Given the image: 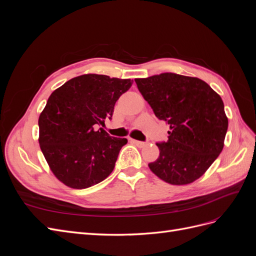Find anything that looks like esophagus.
Segmentation results:
<instances>
[{
    "instance_id": "1",
    "label": "esophagus",
    "mask_w": 256,
    "mask_h": 256,
    "mask_svg": "<svg viewBox=\"0 0 256 256\" xmlns=\"http://www.w3.org/2000/svg\"><path fill=\"white\" fill-rule=\"evenodd\" d=\"M131 142H132L134 145H136L138 147H144V146L147 145L145 142H141V141H138V140H131Z\"/></svg>"
}]
</instances>
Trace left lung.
Masks as SVG:
<instances>
[{"label": "left lung", "instance_id": "obj_1", "mask_svg": "<svg viewBox=\"0 0 256 256\" xmlns=\"http://www.w3.org/2000/svg\"><path fill=\"white\" fill-rule=\"evenodd\" d=\"M134 81L154 115L170 125L150 171L171 184L196 180L223 150L228 120L221 97L194 76L164 72Z\"/></svg>", "mask_w": 256, "mask_h": 256}]
</instances>
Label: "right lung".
I'll return each mask as SVG.
<instances>
[{
  "instance_id": "right-lung-1",
  "label": "right lung",
  "mask_w": 256,
  "mask_h": 256,
  "mask_svg": "<svg viewBox=\"0 0 256 256\" xmlns=\"http://www.w3.org/2000/svg\"><path fill=\"white\" fill-rule=\"evenodd\" d=\"M130 79L104 74L72 78L50 95L40 115V145L52 173L74 189H85L109 176L125 138L110 136L99 125L112 118Z\"/></svg>"
}]
</instances>
